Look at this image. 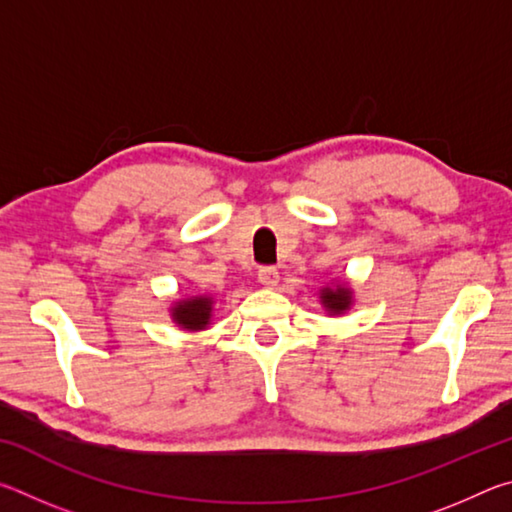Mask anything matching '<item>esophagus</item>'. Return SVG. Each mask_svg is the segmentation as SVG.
<instances>
[{"label": "esophagus", "mask_w": 512, "mask_h": 512, "mask_svg": "<svg viewBox=\"0 0 512 512\" xmlns=\"http://www.w3.org/2000/svg\"><path fill=\"white\" fill-rule=\"evenodd\" d=\"M257 280H259V284H264V287L273 289L275 284L280 282V273H277L275 266H262L257 273Z\"/></svg>", "instance_id": "obj_1"}]
</instances>
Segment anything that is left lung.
<instances>
[{
    "label": "left lung",
    "mask_w": 512,
    "mask_h": 512,
    "mask_svg": "<svg viewBox=\"0 0 512 512\" xmlns=\"http://www.w3.org/2000/svg\"><path fill=\"white\" fill-rule=\"evenodd\" d=\"M320 302L329 316L345 314L352 307V291L348 284H339V287H325L320 289Z\"/></svg>",
    "instance_id": "8db88e82"
}]
</instances>
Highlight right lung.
Here are the masks:
<instances>
[{
	"label": "right lung",
	"mask_w": 512,
	"mask_h": 512,
	"mask_svg": "<svg viewBox=\"0 0 512 512\" xmlns=\"http://www.w3.org/2000/svg\"><path fill=\"white\" fill-rule=\"evenodd\" d=\"M212 305L214 300L210 296H192L185 300H178L171 307V318L178 327L187 329V332H198L210 325L212 318Z\"/></svg>",
	"instance_id": "add662e5"
}]
</instances>
